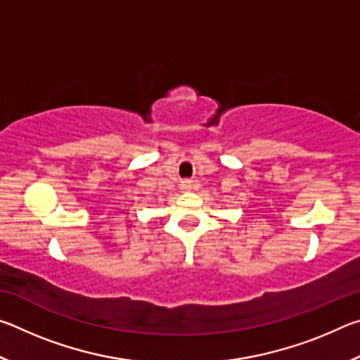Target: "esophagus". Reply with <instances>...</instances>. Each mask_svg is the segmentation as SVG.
<instances>
[{
  "mask_svg": "<svg viewBox=\"0 0 360 360\" xmlns=\"http://www.w3.org/2000/svg\"><path fill=\"white\" fill-rule=\"evenodd\" d=\"M181 188H182V192H191L192 188H193L192 181H182L181 182Z\"/></svg>",
  "mask_w": 360,
  "mask_h": 360,
  "instance_id": "1",
  "label": "esophagus"
}]
</instances>
